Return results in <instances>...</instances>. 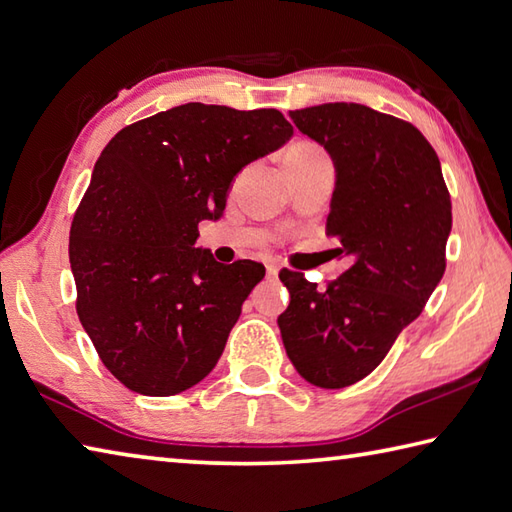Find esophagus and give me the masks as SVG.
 I'll list each match as a JSON object with an SVG mask.
<instances>
[{
	"mask_svg": "<svg viewBox=\"0 0 512 512\" xmlns=\"http://www.w3.org/2000/svg\"><path fill=\"white\" fill-rule=\"evenodd\" d=\"M278 269H281V267H278L276 263H269V265H267V276H269V278H276V276H278Z\"/></svg>",
	"mask_w": 512,
	"mask_h": 512,
	"instance_id": "1",
	"label": "esophagus"
}]
</instances>
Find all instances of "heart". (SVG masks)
<instances>
[{"label":"heart","instance_id":"b5f03b06","mask_svg":"<svg viewBox=\"0 0 512 512\" xmlns=\"http://www.w3.org/2000/svg\"><path fill=\"white\" fill-rule=\"evenodd\" d=\"M289 151H298V153H323L321 149L316 147V144H310V142H296L292 149Z\"/></svg>","mask_w":512,"mask_h":512}]
</instances>
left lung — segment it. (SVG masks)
I'll return each instance as SVG.
<instances>
[{
  "label": "left lung",
  "mask_w": 512,
  "mask_h": 512,
  "mask_svg": "<svg viewBox=\"0 0 512 512\" xmlns=\"http://www.w3.org/2000/svg\"><path fill=\"white\" fill-rule=\"evenodd\" d=\"M336 169L325 234L352 265L318 289L283 269L278 316L296 372L325 390L347 388L379 365L446 272L452 205L435 149L417 127L365 104L289 111Z\"/></svg>",
  "instance_id": "obj_1"
}]
</instances>
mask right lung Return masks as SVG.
Wrapping results in <instances>:
<instances>
[{
	"label": "right lung",
	"instance_id": "add662e5",
	"mask_svg": "<svg viewBox=\"0 0 512 512\" xmlns=\"http://www.w3.org/2000/svg\"><path fill=\"white\" fill-rule=\"evenodd\" d=\"M281 111L189 102L129 124L106 144L69 240L77 316L115 379L171 397L216 368L254 260L223 265L194 247L223 216L231 182L292 138Z\"/></svg>",
	"mask_w": 512,
	"mask_h": 512
}]
</instances>
